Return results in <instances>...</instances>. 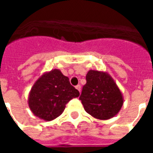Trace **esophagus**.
Wrapping results in <instances>:
<instances>
[{"label":"esophagus","mask_w":153,"mask_h":153,"mask_svg":"<svg viewBox=\"0 0 153 153\" xmlns=\"http://www.w3.org/2000/svg\"><path fill=\"white\" fill-rule=\"evenodd\" d=\"M75 88L79 91V93H81V86H80V85H77V86H75Z\"/></svg>","instance_id":"1"}]
</instances>
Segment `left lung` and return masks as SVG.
Listing matches in <instances>:
<instances>
[{
	"label": "left lung",
	"mask_w": 153,
	"mask_h": 153,
	"mask_svg": "<svg viewBox=\"0 0 153 153\" xmlns=\"http://www.w3.org/2000/svg\"><path fill=\"white\" fill-rule=\"evenodd\" d=\"M79 99L86 113L100 120H108L118 114L124 98L114 79L107 72L90 70Z\"/></svg>",
	"instance_id": "8db88e82"
}]
</instances>
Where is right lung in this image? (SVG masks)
<instances>
[{"instance_id":"right-lung-1","label":"right lung","mask_w":153,"mask_h":153,"mask_svg":"<svg viewBox=\"0 0 153 153\" xmlns=\"http://www.w3.org/2000/svg\"><path fill=\"white\" fill-rule=\"evenodd\" d=\"M79 96V92L71 85L69 78L59 69H54L44 73L35 82L27 103L35 116L50 121L62 114L67 102Z\"/></svg>"}]
</instances>
